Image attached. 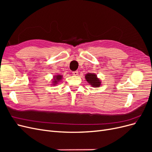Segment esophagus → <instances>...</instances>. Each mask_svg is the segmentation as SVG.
Returning <instances> with one entry per match:
<instances>
[{"label": "esophagus", "instance_id": "obj_1", "mask_svg": "<svg viewBox=\"0 0 152 152\" xmlns=\"http://www.w3.org/2000/svg\"><path fill=\"white\" fill-rule=\"evenodd\" d=\"M72 73H73V75H77L78 73H78V71H74V72H72Z\"/></svg>", "mask_w": 152, "mask_h": 152}]
</instances>
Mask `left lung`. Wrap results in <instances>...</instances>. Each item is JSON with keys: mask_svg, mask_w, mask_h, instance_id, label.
Listing matches in <instances>:
<instances>
[{"mask_svg": "<svg viewBox=\"0 0 152 152\" xmlns=\"http://www.w3.org/2000/svg\"><path fill=\"white\" fill-rule=\"evenodd\" d=\"M86 80L87 82L92 86L95 87H99L101 86L102 82L97 77V75H95L94 73H88L85 75Z\"/></svg>", "mask_w": 152, "mask_h": 152, "instance_id": "1", "label": "left lung"}]
</instances>
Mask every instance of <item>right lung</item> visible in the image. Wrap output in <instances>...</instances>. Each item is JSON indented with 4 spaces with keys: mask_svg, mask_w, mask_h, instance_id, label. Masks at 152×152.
<instances>
[{
    "mask_svg": "<svg viewBox=\"0 0 152 152\" xmlns=\"http://www.w3.org/2000/svg\"><path fill=\"white\" fill-rule=\"evenodd\" d=\"M62 75H56L54 77V79H53V85L55 86L58 84V82L61 80V79H62Z\"/></svg>",
    "mask_w": 152,
    "mask_h": 152,
    "instance_id": "right-lung-1",
    "label": "right lung"
}]
</instances>
